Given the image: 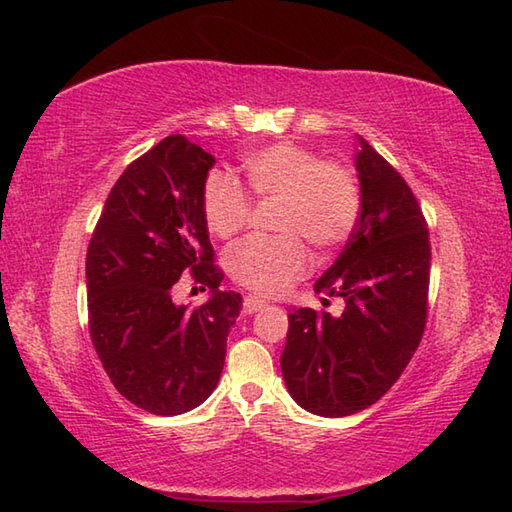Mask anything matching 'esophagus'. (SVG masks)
Returning a JSON list of instances; mask_svg holds the SVG:
<instances>
[{
	"mask_svg": "<svg viewBox=\"0 0 512 512\" xmlns=\"http://www.w3.org/2000/svg\"><path fill=\"white\" fill-rule=\"evenodd\" d=\"M268 306L266 299H259V297H246L244 299V314H255L257 310H262Z\"/></svg>",
	"mask_w": 512,
	"mask_h": 512,
	"instance_id": "1",
	"label": "esophagus"
}]
</instances>
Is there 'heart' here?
<instances>
[{"label": "heart", "mask_w": 512, "mask_h": 512, "mask_svg": "<svg viewBox=\"0 0 512 512\" xmlns=\"http://www.w3.org/2000/svg\"><path fill=\"white\" fill-rule=\"evenodd\" d=\"M242 169L257 198L281 200V235L246 239L226 255V270L239 286L259 295H279L306 275L310 255L303 238L321 253L350 239L361 217V184L350 167L323 162L295 143L248 151ZM202 217L211 235L231 239L248 224L250 202L235 180L211 173L202 189Z\"/></svg>", "instance_id": "heart-1"}]
</instances>
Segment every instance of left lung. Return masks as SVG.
Here are the masks:
<instances>
[{"label": "left lung", "instance_id": "obj_1", "mask_svg": "<svg viewBox=\"0 0 512 512\" xmlns=\"http://www.w3.org/2000/svg\"><path fill=\"white\" fill-rule=\"evenodd\" d=\"M361 217L314 292L343 297L341 317L312 308L288 314L281 354L290 396L323 418H343L383 398L418 350L427 323L431 246L416 195L356 136ZM328 301V299H323Z\"/></svg>", "mask_w": 512, "mask_h": 512}]
</instances>
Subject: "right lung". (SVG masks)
<instances>
[{
  "instance_id": "add662e5",
  "label": "right lung",
  "mask_w": 512,
  "mask_h": 512,
  "mask_svg": "<svg viewBox=\"0 0 512 512\" xmlns=\"http://www.w3.org/2000/svg\"><path fill=\"white\" fill-rule=\"evenodd\" d=\"M211 154L180 134L129 165L107 195L88 259L90 336L118 394L154 416H180L213 394L242 295L220 290L202 189ZM212 290L189 311L172 303L184 273Z\"/></svg>"
}]
</instances>
